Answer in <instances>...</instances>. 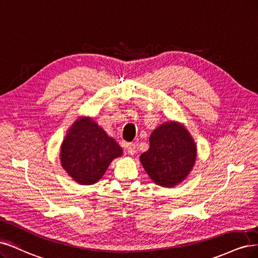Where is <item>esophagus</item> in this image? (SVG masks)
Returning a JSON list of instances; mask_svg holds the SVG:
<instances>
[{"label": "esophagus", "instance_id": "1", "mask_svg": "<svg viewBox=\"0 0 258 258\" xmlns=\"http://www.w3.org/2000/svg\"><path fill=\"white\" fill-rule=\"evenodd\" d=\"M126 151L130 155H134L136 153V146L134 144H127Z\"/></svg>", "mask_w": 258, "mask_h": 258}]
</instances>
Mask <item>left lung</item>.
Here are the masks:
<instances>
[{
    "label": "left lung",
    "mask_w": 258,
    "mask_h": 258,
    "mask_svg": "<svg viewBox=\"0 0 258 258\" xmlns=\"http://www.w3.org/2000/svg\"><path fill=\"white\" fill-rule=\"evenodd\" d=\"M150 148L140 155L141 165L155 184L173 187L192 171L197 147L183 124L167 121L150 135Z\"/></svg>",
    "instance_id": "1"
}]
</instances>
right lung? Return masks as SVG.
I'll list each match as a JSON object with an SVG mask.
<instances>
[{
  "label": "right lung",
  "instance_id": "right-lung-1",
  "mask_svg": "<svg viewBox=\"0 0 258 258\" xmlns=\"http://www.w3.org/2000/svg\"><path fill=\"white\" fill-rule=\"evenodd\" d=\"M122 154L117 141L90 117H79L73 123L60 149L63 169L81 185L96 183Z\"/></svg>",
  "mask_w": 258,
  "mask_h": 258
}]
</instances>
